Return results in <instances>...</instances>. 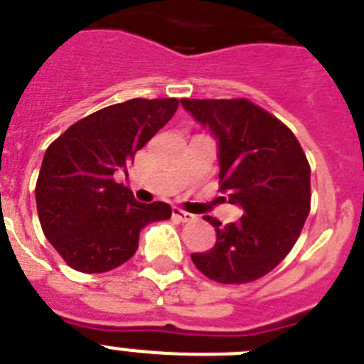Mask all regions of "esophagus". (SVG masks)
I'll list each match as a JSON object with an SVG mask.
<instances>
[{
  "label": "esophagus",
  "instance_id": "obj_1",
  "mask_svg": "<svg viewBox=\"0 0 364 364\" xmlns=\"http://www.w3.org/2000/svg\"><path fill=\"white\" fill-rule=\"evenodd\" d=\"M172 215H173V218H177L179 222H183V224H191V222H194V220H196V216L191 215V213H187V210L179 209V207H173Z\"/></svg>",
  "mask_w": 364,
  "mask_h": 364
}]
</instances>
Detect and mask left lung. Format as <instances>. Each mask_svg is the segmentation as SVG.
<instances>
[{
    "label": "left lung",
    "instance_id": "1",
    "mask_svg": "<svg viewBox=\"0 0 364 364\" xmlns=\"http://www.w3.org/2000/svg\"><path fill=\"white\" fill-rule=\"evenodd\" d=\"M218 146L220 191L242 207L239 222L216 231L192 262L209 279L240 285L267 276L291 252L311 209V168L285 124L248 100H181Z\"/></svg>",
    "mask_w": 364,
    "mask_h": 364
}]
</instances>
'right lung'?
I'll return each mask as SVG.
<instances>
[{"instance_id":"1","label":"right lung","mask_w":364,"mask_h":364,"mask_svg":"<svg viewBox=\"0 0 364 364\" xmlns=\"http://www.w3.org/2000/svg\"><path fill=\"white\" fill-rule=\"evenodd\" d=\"M176 97L129 100L88 114L46 149L36 210L42 231L73 270L102 274L129 261L140 229L168 220L164 201L140 203L114 181L176 112Z\"/></svg>"}]
</instances>
